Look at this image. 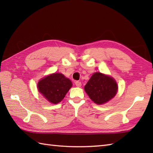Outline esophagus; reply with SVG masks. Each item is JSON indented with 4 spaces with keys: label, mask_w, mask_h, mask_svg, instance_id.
<instances>
[{
    "label": "esophagus",
    "mask_w": 153,
    "mask_h": 153,
    "mask_svg": "<svg viewBox=\"0 0 153 153\" xmlns=\"http://www.w3.org/2000/svg\"><path fill=\"white\" fill-rule=\"evenodd\" d=\"M75 84H76V87H80L81 86H82V83H81L80 82H79V81H77V82H75Z\"/></svg>",
    "instance_id": "obj_1"
}]
</instances>
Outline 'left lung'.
Wrapping results in <instances>:
<instances>
[{"mask_svg":"<svg viewBox=\"0 0 153 153\" xmlns=\"http://www.w3.org/2000/svg\"><path fill=\"white\" fill-rule=\"evenodd\" d=\"M118 88L113 77L100 72H95L91 77L84 89L94 102L102 105L116 95Z\"/></svg>","mask_w":153,"mask_h":153,"instance_id":"8db88e82","label":"left lung"}]
</instances>
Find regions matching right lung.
<instances>
[{
  "label": "right lung",
  "instance_id": "right-lung-1",
  "mask_svg": "<svg viewBox=\"0 0 153 153\" xmlns=\"http://www.w3.org/2000/svg\"><path fill=\"white\" fill-rule=\"evenodd\" d=\"M72 86L71 81L60 73L52 74L43 77L37 84V89L48 102L57 104L62 100Z\"/></svg>",
  "mask_w": 153,
  "mask_h": 153
}]
</instances>
